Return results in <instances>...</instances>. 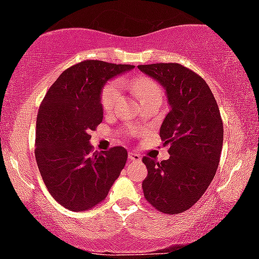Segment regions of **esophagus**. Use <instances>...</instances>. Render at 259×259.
<instances>
[{"instance_id":"1","label":"esophagus","mask_w":259,"mask_h":259,"mask_svg":"<svg viewBox=\"0 0 259 259\" xmlns=\"http://www.w3.org/2000/svg\"><path fill=\"white\" fill-rule=\"evenodd\" d=\"M129 160H130V161H135V163H138V161H141V157H140V154L136 153V152L130 151V152H129Z\"/></svg>"}]
</instances>
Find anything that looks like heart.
I'll return each mask as SVG.
<instances>
[{"instance_id": "heart-1", "label": "heart", "mask_w": 259, "mask_h": 259, "mask_svg": "<svg viewBox=\"0 0 259 259\" xmlns=\"http://www.w3.org/2000/svg\"><path fill=\"white\" fill-rule=\"evenodd\" d=\"M130 88L134 90L136 95L139 96L140 101L142 99L147 98L149 95L160 94L159 87L157 83L147 77H139V78H133L129 82ZM121 93V83L119 80H111L104 87L101 92V106L102 110L106 113H110L116 106L118 99H119ZM127 133L133 134L134 129H129Z\"/></svg>"}]
</instances>
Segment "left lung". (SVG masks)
I'll use <instances>...</instances> for the list:
<instances>
[{
	"label": "left lung",
	"mask_w": 259,
	"mask_h": 259,
	"mask_svg": "<svg viewBox=\"0 0 259 259\" xmlns=\"http://www.w3.org/2000/svg\"><path fill=\"white\" fill-rule=\"evenodd\" d=\"M165 89L170 112L160 138L170 143V158L160 163L143 157L148 175L143 195L163 213L188 210L202 197L219 167L223 121L214 96L200 76L176 62L140 65Z\"/></svg>",
	"instance_id": "left-lung-1"
}]
</instances>
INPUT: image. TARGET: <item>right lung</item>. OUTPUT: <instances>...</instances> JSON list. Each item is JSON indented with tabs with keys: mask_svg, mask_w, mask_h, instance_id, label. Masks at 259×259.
Wrapping results in <instances>:
<instances>
[{
	"mask_svg": "<svg viewBox=\"0 0 259 259\" xmlns=\"http://www.w3.org/2000/svg\"><path fill=\"white\" fill-rule=\"evenodd\" d=\"M133 65L85 60L65 70L39 106L36 161L53 198L71 211L93 208L107 197L127 159L124 147L93 152L90 132L102 121L101 92Z\"/></svg>",
	"mask_w": 259,
	"mask_h": 259,
	"instance_id": "add662e5",
	"label": "right lung"
}]
</instances>
